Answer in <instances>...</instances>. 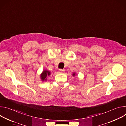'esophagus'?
Segmentation results:
<instances>
[{"label": "esophagus", "instance_id": "obj_1", "mask_svg": "<svg viewBox=\"0 0 126 126\" xmlns=\"http://www.w3.org/2000/svg\"><path fill=\"white\" fill-rule=\"evenodd\" d=\"M64 70H62V69H59V72L60 73H64Z\"/></svg>", "mask_w": 126, "mask_h": 126}]
</instances>
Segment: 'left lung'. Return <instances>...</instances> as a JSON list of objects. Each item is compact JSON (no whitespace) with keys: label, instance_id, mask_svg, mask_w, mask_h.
Instances as JSON below:
<instances>
[{"label":"left lung","instance_id":"1","mask_svg":"<svg viewBox=\"0 0 126 126\" xmlns=\"http://www.w3.org/2000/svg\"><path fill=\"white\" fill-rule=\"evenodd\" d=\"M76 74V73H75V72H74L73 73V74H72V76H75V75Z\"/></svg>","mask_w":126,"mask_h":126}]
</instances>
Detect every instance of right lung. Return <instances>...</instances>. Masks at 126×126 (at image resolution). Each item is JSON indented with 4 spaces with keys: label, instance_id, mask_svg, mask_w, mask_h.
I'll return each mask as SVG.
<instances>
[{
    "label": "right lung",
    "instance_id": "obj_1",
    "mask_svg": "<svg viewBox=\"0 0 126 126\" xmlns=\"http://www.w3.org/2000/svg\"><path fill=\"white\" fill-rule=\"evenodd\" d=\"M51 75V72L48 70H43L40 74V79L41 81H46L47 77Z\"/></svg>",
    "mask_w": 126,
    "mask_h": 126
}]
</instances>
